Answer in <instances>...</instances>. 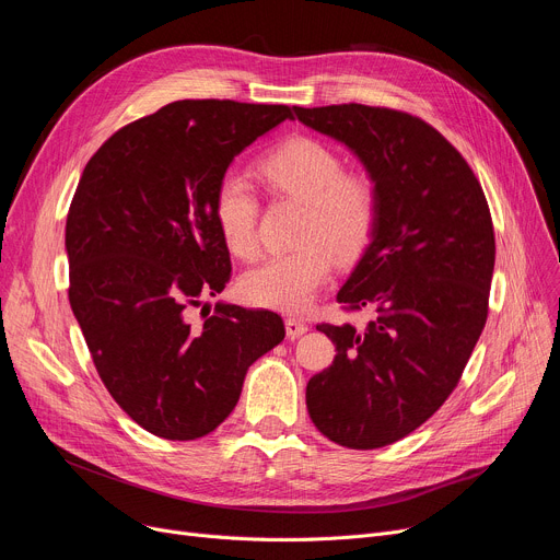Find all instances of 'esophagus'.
<instances>
[{
  "mask_svg": "<svg viewBox=\"0 0 560 560\" xmlns=\"http://www.w3.org/2000/svg\"><path fill=\"white\" fill-rule=\"evenodd\" d=\"M308 331V325L304 319H298V317H288L285 319V334L288 338H300Z\"/></svg>",
  "mask_w": 560,
  "mask_h": 560,
  "instance_id": "esophagus-1",
  "label": "esophagus"
}]
</instances>
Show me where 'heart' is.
Listing matches in <instances>:
<instances>
[{"label": "heart", "mask_w": 560, "mask_h": 560, "mask_svg": "<svg viewBox=\"0 0 560 560\" xmlns=\"http://www.w3.org/2000/svg\"><path fill=\"white\" fill-rule=\"evenodd\" d=\"M275 190L306 201L304 247L265 258L241 279L247 302L281 313L311 308L331 277L336 256L357 258L372 238L378 199L363 174L342 172V159L315 138H292L258 163ZM213 220L226 249L238 258L258 252V199L238 172H226L213 195Z\"/></svg>", "instance_id": "obj_1"}]
</instances>
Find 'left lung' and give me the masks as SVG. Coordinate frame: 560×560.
<instances>
[{
	"label": "left lung",
	"instance_id": "left-lung-1",
	"mask_svg": "<svg viewBox=\"0 0 560 560\" xmlns=\"http://www.w3.org/2000/svg\"><path fill=\"white\" fill-rule=\"evenodd\" d=\"M292 110L363 163L378 199L370 245L338 292L376 317L365 329L317 327L338 354L308 381L306 408L342 447H386L445 404L486 327L488 201L454 144L420 117L363 104Z\"/></svg>",
	"mask_w": 560,
	"mask_h": 560
}]
</instances>
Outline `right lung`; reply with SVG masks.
<instances>
[{
    "mask_svg": "<svg viewBox=\"0 0 560 560\" xmlns=\"http://www.w3.org/2000/svg\"><path fill=\"white\" fill-rule=\"evenodd\" d=\"M283 120V104L172 102L115 131L79 179L66 224L70 306L110 397L159 438L218 429L247 368L285 336L272 311L218 302L192 317L231 277L215 188Z\"/></svg>",
    "mask_w": 560,
    "mask_h": 560,
    "instance_id": "obj_1",
    "label": "right lung"
}]
</instances>
